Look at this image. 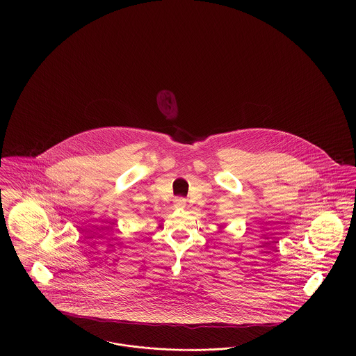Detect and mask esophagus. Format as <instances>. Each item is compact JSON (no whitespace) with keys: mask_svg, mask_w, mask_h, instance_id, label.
Wrapping results in <instances>:
<instances>
[{"mask_svg":"<svg viewBox=\"0 0 356 356\" xmlns=\"http://www.w3.org/2000/svg\"><path fill=\"white\" fill-rule=\"evenodd\" d=\"M173 205H175V208H177V209H183V208H186V200L184 197H176V199L173 200Z\"/></svg>","mask_w":356,"mask_h":356,"instance_id":"esophagus-1","label":"esophagus"}]
</instances>
